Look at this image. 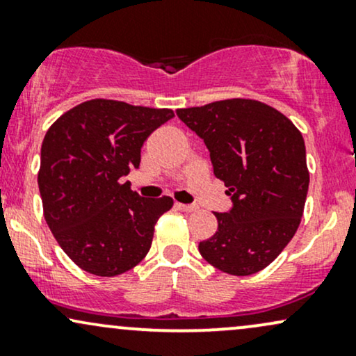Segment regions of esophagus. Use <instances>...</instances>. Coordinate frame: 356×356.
Segmentation results:
<instances>
[{
	"instance_id": "esophagus-1",
	"label": "esophagus",
	"mask_w": 356,
	"mask_h": 356,
	"mask_svg": "<svg viewBox=\"0 0 356 356\" xmlns=\"http://www.w3.org/2000/svg\"><path fill=\"white\" fill-rule=\"evenodd\" d=\"M175 207H177V209L184 211V212H192V211H195V209H197V207H195L194 204H181V202H177V204H175Z\"/></svg>"
}]
</instances>
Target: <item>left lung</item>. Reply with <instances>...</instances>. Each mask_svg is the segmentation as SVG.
Wrapping results in <instances>:
<instances>
[{
	"instance_id": "8db88e82",
	"label": "left lung",
	"mask_w": 356,
	"mask_h": 356,
	"mask_svg": "<svg viewBox=\"0 0 356 356\" xmlns=\"http://www.w3.org/2000/svg\"><path fill=\"white\" fill-rule=\"evenodd\" d=\"M177 115L209 149L214 175L232 199L229 212H214L218 231L199 252L227 275H254L288 246L303 218V136L276 108L249 99L179 108Z\"/></svg>"
}]
</instances>
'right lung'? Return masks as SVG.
Listing matches in <instances>:
<instances>
[{
	"label": "right lung",
	"instance_id": "add662e5",
	"mask_svg": "<svg viewBox=\"0 0 356 356\" xmlns=\"http://www.w3.org/2000/svg\"><path fill=\"white\" fill-rule=\"evenodd\" d=\"M170 108L93 99L56 118L42 144L38 187L48 227L76 266L118 276L149 252L170 197L145 199L122 177L140 165L147 137Z\"/></svg>",
	"mask_w": 356,
	"mask_h": 356
}]
</instances>
